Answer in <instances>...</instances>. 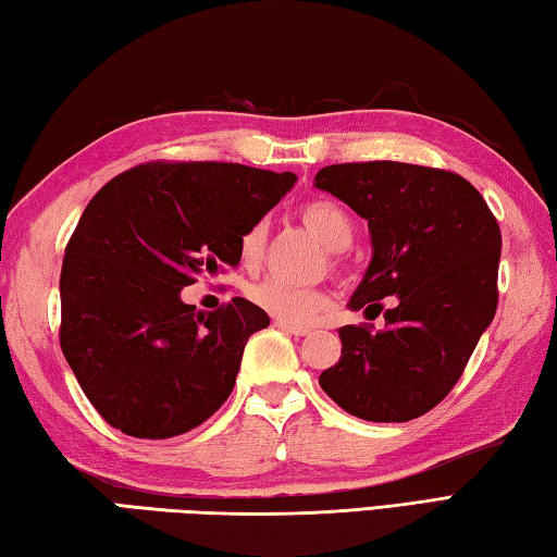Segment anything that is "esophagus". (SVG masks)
Wrapping results in <instances>:
<instances>
[{"label": "esophagus", "mask_w": 557, "mask_h": 557, "mask_svg": "<svg viewBox=\"0 0 557 557\" xmlns=\"http://www.w3.org/2000/svg\"><path fill=\"white\" fill-rule=\"evenodd\" d=\"M274 324L278 330L293 334V337H308V334H310L308 327H296V324H288V322H281V320H274Z\"/></svg>", "instance_id": "34e87169"}]
</instances>
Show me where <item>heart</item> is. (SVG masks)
I'll use <instances>...</instances> for the list:
<instances>
[{
	"label": "heart",
	"instance_id": "heart-1",
	"mask_svg": "<svg viewBox=\"0 0 557 557\" xmlns=\"http://www.w3.org/2000/svg\"><path fill=\"white\" fill-rule=\"evenodd\" d=\"M300 218L310 227V233L322 239L324 247L344 249L354 239L351 215L337 201H332V198H312V201L302 203ZM267 237L269 225L264 218L249 223L245 233L239 235V261L247 269L259 267V261L264 259ZM247 298L257 308L269 312L271 318L296 324V327L312 322L324 310V306H327V296L320 288L293 286V283L281 278H264L251 283V286H247Z\"/></svg>",
	"mask_w": 557,
	"mask_h": 557
}]
</instances>
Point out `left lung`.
<instances>
[{
  "instance_id": "1",
  "label": "left lung",
  "mask_w": 557,
  "mask_h": 557,
  "mask_svg": "<svg viewBox=\"0 0 557 557\" xmlns=\"http://www.w3.org/2000/svg\"><path fill=\"white\" fill-rule=\"evenodd\" d=\"M314 186L369 220L373 259L349 308L385 320L383 330L344 324L342 359L322 371V391L366 422L422 417L454 391L495 318L497 218L473 184L436 166L330 164Z\"/></svg>"
}]
</instances>
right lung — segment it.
<instances>
[{"instance_id": "add662e5", "label": "right lung", "mask_w": 557, "mask_h": 557, "mask_svg": "<svg viewBox=\"0 0 557 557\" xmlns=\"http://www.w3.org/2000/svg\"><path fill=\"white\" fill-rule=\"evenodd\" d=\"M296 180L235 162H148L84 208L60 271V346L113 429L180 436L227 400L269 314L245 298L201 312L182 288L235 269L239 235Z\"/></svg>"}]
</instances>
